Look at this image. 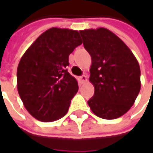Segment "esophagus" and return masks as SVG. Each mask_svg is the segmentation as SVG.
<instances>
[{
    "label": "esophagus",
    "instance_id": "obj_1",
    "mask_svg": "<svg viewBox=\"0 0 153 153\" xmlns=\"http://www.w3.org/2000/svg\"><path fill=\"white\" fill-rule=\"evenodd\" d=\"M80 80L82 82H87V76L86 75H82V76H80Z\"/></svg>",
    "mask_w": 153,
    "mask_h": 153
}]
</instances>
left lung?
Instances as JSON below:
<instances>
[{"instance_id": "8db88e82", "label": "left lung", "mask_w": 153, "mask_h": 153, "mask_svg": "<svg viewBox=\"0 0 153 153\" xmlns=\"http://www.w3.org/2000/svg\"><path fill=\"white\" fill-rule=\"evenodd\" d=\"M80 34L92 59L89 81L94 94L88 104L99 117H120L131 108L140 90L138 61L128 46L105 28Z\"/></svg>"}]
</instances>
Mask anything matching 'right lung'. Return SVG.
<instances>
[{
    "instance_id": "1",
    "label": "right lung",
    "mask_w": 153,
    "mask_h": 153,
    "mask_svg": "<svg viewBox=\"0 0 153 153\" xmlns=\"http://www.w3.org/2000/svg\"><path fill=\"white\" fill-rule=\"evenodd\" d=\"M82 43L77 30L51 28L22 56L17 88L28 112L42 122L59 120L67 113L78 91L76 79L67 71L69 55Z\"/></svg>"
}]
</instances>
